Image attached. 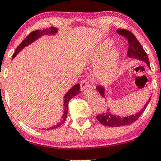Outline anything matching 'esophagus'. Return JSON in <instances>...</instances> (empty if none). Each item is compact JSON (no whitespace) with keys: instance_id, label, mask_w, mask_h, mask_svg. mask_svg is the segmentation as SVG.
<instances>
[{"instance_id":"obj_1","label":"esophagus","mask_w":161,"mask_h":161,"mask_svg":"<svg viewBox=\"0 0 161 161\" xmlns=\"http://www.w3.org/2000/svg\"><path fill=\"white\" fill-rule=\"evenodd\" d=\"M80 87H81V89H82V91L83 92L91 88V86H90V85L88 84V82L86 80H82V82H81Z\"/></svg>"}]
</instances>
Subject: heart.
I'll return each instance as SVG.
<instances>
[{"instance_id": "1", "label": "heart", "mask_w": 161, "mask_h": 161, "mask_svg": "<svg viewBox=\"0 0 161 161\" xmlns=\"http://www.w3.org/2000/svg\"><path fill=\"white\" fill-rule=\"evenodd\" d=\"M114 45V41L110 38L106 39L101 43L92 51L89 56V61L92 64H96L102 57L104 53ZM119 59H120V51L117 47L110 50L105 55L104 58L95 66V76L100 81L108 82L116 77L119 67Z\"/></svg>"}]
</instances>
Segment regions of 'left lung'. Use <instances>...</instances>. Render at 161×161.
Listing matches in <instances>:
<instances>
[{
	"label": "left lung",
	"mask_w": 161,
	"mask_h": 161,
	"mask_svg": "<svg viewBox=\"0 0 161 161\" xmlns=\"http://www.w3.org/2000/svg\"><path fill=\"white\" fill-rule=\"evenodd\" d=\"M116 32L119 35L124 36L128 41L129 43V49H128V57L129 58L135 59V60H141V61L145 63L147 66L150 68V64H149L148 57L146 52L144 51L143 47L139 43V42L136 38V36L132 34V32L129 31L125 30V29H116ZM97 90L98 91L99 94L102 96L103 97L106 98L105 96V88L104 87L98 86L97 87ZM151 101V97H149L148 101L146 102L145 106L142 108L139 111L136 113L135 114L129 116H119L116 114H113L110 110V108L108 109L105 113H102L100 115L96 116L97 119L101 124L107 125L109 127H119L123 126V125H129L131 123H134L139 118V116L143 114L145 110L147 108V104H149Z\"/></svg>",
	"instance_id": "left-lung-1"
}]
</instances>
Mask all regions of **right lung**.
<instances>
[{
	"label": "right lung",
	"mask_w": 161,
	"mask_h": 161,
	"mask_svg": "<svg viewBox=\"0 0 161 161\" xmlns=\"http://www.w3.org/2000/svg\"><path fill=\"white\" fill-rule=\"evenodd\" d=\"M59 29H57V28L54 27H51L49 28V29H44V30H36L32 32V33L28 36L26 38L24 39L22 43L16 47L15 52H14V55H13L12 59H14L16 55L19 53L22 50L25 48V47L29 46L31 44H32L35 41L38 40V38H41V37L44 36H55L57 35V33L58 32ZM81 93L80 91V85L79 84H76L75 86H73L66 93V95H64V114L61 116V119H60V121L57 123L56 125H53V126L50 127V128H47V130H51V129H57L58 127H60L63 123H64V121L66 120V118L67 116V113H68V103H69V100L73 98V97L75 95H79V94Z\"/></svg>",
	"instance_id": "right-lung-1"
}]
</instances>
